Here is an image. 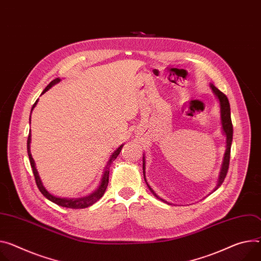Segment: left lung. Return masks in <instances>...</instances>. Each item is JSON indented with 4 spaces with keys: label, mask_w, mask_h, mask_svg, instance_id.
I'll list each match as a JSON object with an SVG mask.
<instances>
[{
    "label": "left lung",
    "mask_w": 261,
    "mask_h": 261,
    "mask_svg": "<svg viewBox=\"0 0 261 261\" xmlns=\"http://www.w3.org/2000/svg\"><path fill=\"white\" fill-rule=\"evenodd\" d=\"M212 91L215 92L216 96L218 97L219 101H220V105H221V118H222V126H223V130H224V133L227 137V149H226V153H225V157H224V162H223V167H222V170H221V174H220V178H219V182H218V185H217V188H219L222 183L224 182L226 176H227V173H228V169H229V162H230V152H231V144H232V137H233V126H232V122H231V113H230V104H229V101H228V98L226 97V94H224L220 89H218L215 85H210ZM143 170H144V177H145V157L143 158ZM145 180H146V177H145ZM147 182V181H146ZM148 187L150 188V191L154 194V196L157 198V199H160L161 201H164L162 200L161 198H159L155 193L153 189L149 186V184L147 183ZM216 188V189H217ZM215 189V191H216ZM167 202V201H164ZM168 203V202H167ZM170 204V203H169Z\"/></svg>",
    "instance_id": "obj_1"
}]
</instances>
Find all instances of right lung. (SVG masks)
Segmentation results:
<instances>
[{"mask_svg":"<svg viewBox=\"0 0 261 261\" xmlns=\"http://www.w3.org/2000/svg\"><path fill=\"white\" fill-rule=\"evenodd\" d=\"M59 81H60V79H59V78H56L55 80H53L52 82H50V84L43 89L42 93H44L46 90L50 89L53 85H55V84L58 83ZM42 93H41V94H42ZM37 102H38V100H36V102L33 104L32 109H31V112H32L33 108L35 107V105L37 104ZM30 117H31V116H30ZM30 123H31V118H30ZM30 141H31V134L29 133L28 140H27L28 156H29L30 164H31V168H32L33 174H34L35 182H36V185H37V187H38V189H39V192H40L46 199L50 200L51 202H53V203H55V204H57V205H59V206H62V207L73 208V209H80V208L89 207V206H91L92 204L96 203L97 201H99V200L103 197V195H104V193H105V191H106V188H107V186H108V181H109V167H110V164L114 161V159H116V157L118 156V154H120V152H121V150H122V148H123V145H122L120 148H118V149L111 155V157H110V159H109V161H108V163H107V165H106V169H105V171H104V175H103V178H102V182H101L99 188L97 189L96 192L92 193V194H91L90 196H88V197L81 198V199H61V198H57V197H54L53 195H51V194L43 187V185L41 184V181H40L39 176H38V174H37V171H36V169H35L34 160H33V158H32L31 152H30Z\"/></svg>","mask_w":261,"mask_h":261,"instance_id":"1","label":"right lung"}]
</instances>
